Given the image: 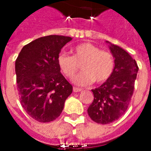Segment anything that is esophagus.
I'll return each instance as SVG.
<instances>
[{
    "mask_svg": "<svg viewBox=\"0 0 151 151\" xmlns=\"http://www.w3.org/2000/svg\"><path fill=\"white\" fill-rule=\"evenodd\" d=\"M73 92H80L82 91L81 88H77V87H73Z\"/></svg>",
    "mask_w": 151,
    "mask_h": 151,
    "instance_id": "34e87169",
    "label": "esophagus"
}]
</instances>
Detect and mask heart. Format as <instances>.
Segmentation results:
<instances>
[{"label":"heart","mask_w":151,"mask_h":151,"mask_svg":"<svg viewBox=\"0 0 151 151\" xmlns=\"http://www.w3.org/2000/svg\"><path fill=\"white\" fill-rule=\"evenodd\" d=\"M72 55L61 53L58 56V65L64 75L73 78L81 64L82 72L73 78V82L81 86H87L94 82H105L112 75L114 59L112 54L88 42L73 47Z\"/></svg>","instance_id":"obj_1"}]
</instances>
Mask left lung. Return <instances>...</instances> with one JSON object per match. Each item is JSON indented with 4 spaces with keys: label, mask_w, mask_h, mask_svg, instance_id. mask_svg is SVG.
Returning <instances> with one entry per match:
<instances>
[{
    "label": "left lung",
    "mask_w": 151,
    "mask_h": 151,
    "mask_svg": "<svg viewBox=\"0 0 151 151\" xmlns=\"http://www.w3.org/2000/svg\"><path fill=\"white\" fill-rule=\"evenodd\" d=\"M106 42L109 44L114 58V72L101 86L92 90L94 100L88 108L91 119L102 124L114 122L126 111L139 70L136 60L126 51L109 41Z\"/></svg>",
    "instance_id": "8db88e82"
}]
</instances>
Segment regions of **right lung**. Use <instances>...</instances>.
Listing matches in <instances>:
<instances>
[{"label":"right lung","instance_id":"right-lung-1","mask_svg":"<svg viewBox=\"0 0 151 151\" xmlns=\"http://www.w3.org/2000/svg\"><path fill=\"white\" fill-rule=\"evenodd\" d=\"M72 37L49 35L22 48L15 60L17 88L21 105L39 122L59 117L73 87L60 72L58 56Z\"/></svg>","mask_w":151,"mask_h":151}]
</instances>
